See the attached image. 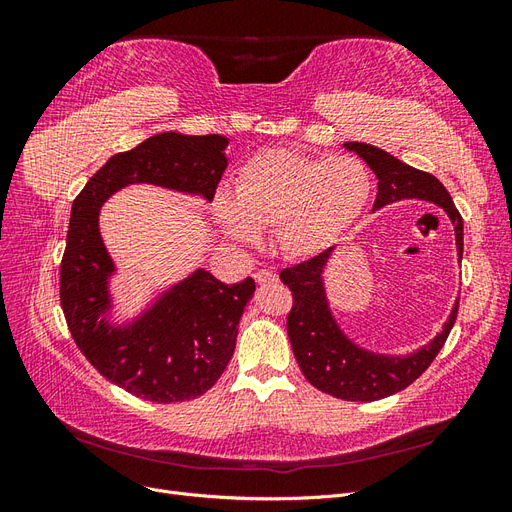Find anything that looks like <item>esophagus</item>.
Wrapping results in <instances>:
<instances>
[{
  "mask_svg": "<svg viewBox=\"0 0 512 512\" xmlns=\"http://www.w3.org/2000/svg\"><path fill=\"white\" fill-rule=\"evenodd\" d=\"M254 280H256V284H260V286L275 284V282H277V275H275L273 271H269V269H262V271H256V273H254Z\"/></svg>",
  "mask_w": 512,
  "mask_h": 512,
  "instance_id": "34e87169",
  "label": "esophagus"
}]
</instances>
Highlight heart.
<instances>
[{
    "mask_svg": "<svg viewBox=\"0 0 512 512\" xmlns=\"http://www.w3.org/2000/svg\"><path fill=\"white\" fill-rule=\"evenodd\" d=\"M369 196L371 175L356 158L269 149L237 170L235 194L213 196L211 218L226 239L243 245H254L260 228H273L277 252L312 260L346 235Z\"/></svg>",
    "mask_w": 512,
    "mask_h": 512,
    "instance_id": "1",
    "label": "heart"
}]
</instances>
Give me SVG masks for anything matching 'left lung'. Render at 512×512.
I'll use <instances>...</instances> for the list:
<instances>
[{
	"label": "left lung",
	"mask_w": 512,
	"mask_h": 512,
	"mask_svg": "<svg viewBox=\"0 0 512 512\" xmlns=\"http://www.w3.org/2000/svg\"><path fill=\"white\" fill-rule=\"evenodd\" d=\"M344 147L354 151L378 177L374 211L410 198L427 200V203L442 207L448 220L453 222L455 245L461 258L463 220L455 209L451 194L436 177L408 166L374 145L352 141L344 143ZM333 252L335 247L280 273L282 282L292 290L294 305L286 327L303 376L318 391L346 401H376L404 391L423 374L444 346L457 318L459 299L448 314V320L442 324V331L429 344L408 354L367 350L348 337L331 309L324 273H327Z\"/></svg>",
	"instance_id": "8db88e82"
}]
</instances>
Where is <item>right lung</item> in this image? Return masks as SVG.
I'll use <instances>...</instances> for the list:
<instances>
[{
  "label": "right lung",
  "mask_w": 512,
  "mask_h": 512,
  "mask_svg": "<svg viewBox=\"0 0 512 512\" xmlns=\"http://www.w3.org/2000/svg\"><path fill=\"white\" fill-rule=\"evenodd\" d=\"M226 147L222 134H153L108 158L72 203L59 290L68 329L104 378L156 404L194 399L218 382L256 284L252 277L224 284L198 267L121 318L113 294L119 271L102 239L100 209L141 183L211 203L228 166Z\"/></svg>",
  "instance_id": "right-lung-1"
}]
</instances>
